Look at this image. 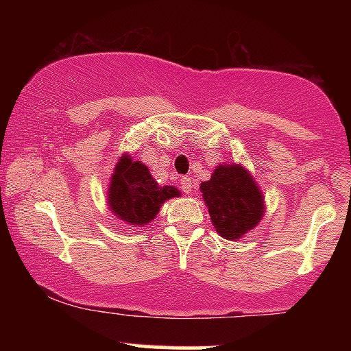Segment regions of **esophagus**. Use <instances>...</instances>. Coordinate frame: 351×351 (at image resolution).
Listing matches in <instances>:
<instances>
[{
  "instance_id": "obj_1",
  "label": "esophagus",
  "mask_w": 351,
  "mask_h": 351,
  "mask_svg": "<svg viewBox=\"0 0 351 351\" xmlns=\"http://www.w3.org/2000/svg\"><path fill=\"white\" fill-rule=\"evenodd\" d=\"M181 188H183L184 193H191L193 188H195V180L189 178V176H184V178H181Z\"/></svg>"
}]
</instances>
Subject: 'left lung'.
<instances>
[{
    "mask_svg": "<svg viewBox=\"0 0 351 351\" xmlns=\"http://www.w3.org/2000/svg\"><path fill=\"white\" fill-rule=\"evenodd\" d=\"M213 226L228 241L241 239L264 216V198L256 180L237 163L219 165L211 180L201 183Z\"/></svg>",
    "mask_w": 351,
    "mask_h": 351,
    "instance_id": "1",
    "label": "left lung"
}]
</instances>
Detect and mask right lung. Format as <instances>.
<instances>
[{"mask_svg": "<svg viewBox=\"0 0 351 351\" xmlns=\"http://www.w3.org/2000/svg\"><path fill=\"white\" fill-rule=\"evenodd\" d=\"M180 196L175 186H160L150 170L130 155L120 156L107 191L110 211L134 226H145L158 215L167 199Z\"/></svg>", "mask_w": 351, "mask_h": 351, "instance_id": "obj_1", "label": "right lung"}]
</instances>
